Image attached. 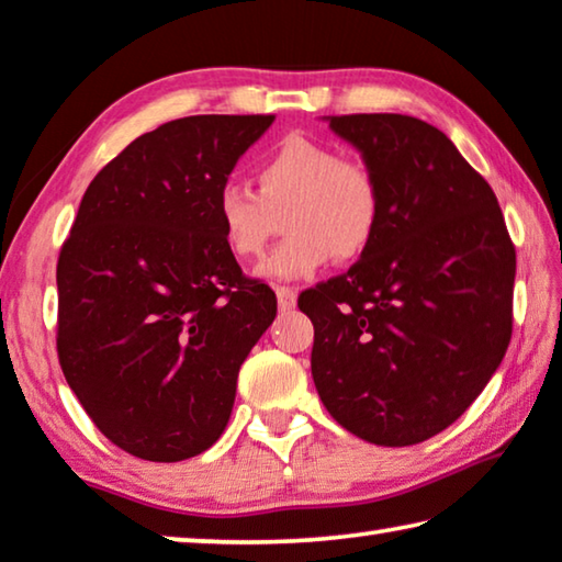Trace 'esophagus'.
<instances>
[{
	"mask_svg": "<svg viewBox=\"0 0 562 562\" xmlns=\"http://www.w3.org/2000/svg\"><path fill=\"white\" fill-rule=\"evenodd\" d=\"M274 292H278V305H280L282 313H284V310L295 307V302H297V292H295V290L284 288V284H280V288H274Z\"/></svg>",
	"mask_w": 562,
	"mask_h": 562,
	"instance_id": "34e87169",
	"label": "esophagus"
}]
</instances>
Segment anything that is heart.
<instances>
[{"label":"heart","instance_id":"heart-1","mask_svg":"<svg viewBox=\"0 0 562 562\" xmlns=\"http://www.w3.org/2000/svg\"><path fill=\"white\" fill-rule=\"evenodd\" d=\"M257 192L225 182L215 198L220 235L237 260H255L278 229L288 237L257 272L272 280L315 274L329 260H355L370 247L382 217L378 175L362 159L302 135L284 137L255 169Z\"/></svg>","mask_w":562,"mask_h":562}]
</instances>
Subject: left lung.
Listing matches in <instances>:
<instances>
[{
    "mask_svg": "<svg viewBox=\"0 0 562 562\" xmlns=\"http://www.w3.org/2000/svg\"><path fill=\"white\" fill-rule=\"evenodd\" d=\"M329 127L378 175L382 217L350 270L297 300L313 380L345 430L405 448L456 423L503 362L515 245L493 187L438 127L407 114Z\"/></svg>",
    "mask_w": 562,
    "mask_h": 562,
    "instance_id": "obj_1",
    "label": "left lung"
}]
</instances>
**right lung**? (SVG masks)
Listing matches in <instances>:
<instances>
[{"label": "right lung", "instance_id": "right-lung-1", "mask_svg": "<svg viewBox=\"0 0 562 562\" xmlns=\"http://www.w3.org/2000/svg\"><path fill=\"white\" fill-rule=\"evenodd\" d=\"M274 114H198L130 142L89 182L57 262V355L130 456L180 462L225 430L239 364L278 315L220 235L217 190Z\"/></svg>", "mask_w": 562, "mask_h": 562}]
</instances>
